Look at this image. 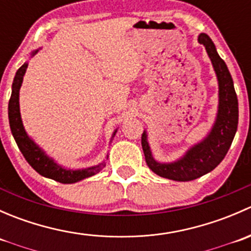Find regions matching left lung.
Returning <instances> with one entry per match:
<instances>
[{
  "label": "left lung",
  "instance_id": "obj_1",
  "mask_svg": "<svg viewBox=\"0 0 251 251\" xmlns=\"http://www.w3.org/2000/svg\"><path fill=\"white\" fill-rule=\"evenodd\" d=\"M198 41L204 45L219 80V113L211 132L186 155L173 164H160L151 156L146 132L142 133V148L147 165L153 173L174 181H192L214 170L226 156L238 126V100L233 80L227 65L216 52L214 42L206 34H201Z\"/></svg>",
  "mask_w": 251,
  "mask_h": 251
}]
</instances>
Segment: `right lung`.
Listing matches in <instances>:
<instances>
[{
	"mask_svg": "<svg viewBox=\"0 0 251 251\" xmlns=\"http://www.w3.org/2000/svg\"><path fill=\"white\" fill-rule=\"evenodd\" d=\"M37 50H35L32 54H35ZM26 68L27 63H24L18 69L16 77L13 80V85H12V95L8 103V118L12 135H13L14 140H16L18 144V148L20 149L24 158L31 165V168L36 170L40 175L60 182V183H74V182L81 181V179L87 178V177L100 173L105 166V163L100 164L97 166H92V168L83 169V170L75 171L60 168L52 159L45 155L44 151L27 137L26 132L24 130V126H23L19 111V90L23 82V76H24L25 72H26ZM115 132H114V135H115Z\"/></svg>",
	"mask_w": 251,
	"mask_h": 251,
	"instance_id": "add662e5",
	"label": "right lung"
}]
</instances>
